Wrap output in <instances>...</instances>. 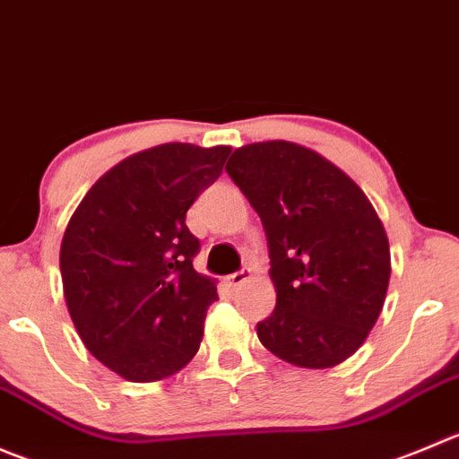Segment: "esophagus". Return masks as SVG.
Returning <instances> with one entry per match:
<instances>
[{
	"label": "esophagus",
	"instance_id": "1",
	"mask_svg": "<svg viewBox=\"0 0 459 459\" xmlns=\"http://www.w3.org/2000/svg\"><path fill=\"white\" fill-rule=\"evenodd\" d=\"M251 278H253V271L251 269H242V271H238V273H230L229 278H226V282H229L233 289H238V287H242V284L247 282V280H251Z\"/></svg>",
	"mask_w": 459,
	"mask_h": 459
}]
</instances>
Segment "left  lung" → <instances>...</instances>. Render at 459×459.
I'll return each mask as SVG.
<instances>
[{
	"label": "left lung",
	"mask_w": 459,
	"mask_h": 459,
	"mask_svg": "<svg viewBox=\"0 0 459 459\" xmlns=\"http://www.w3.org/2000/svg\"><path fill=\"white\" fill-rule=\"evenodd\" d=\"M226 172L269 239L275 309L260 342L282 361L325 370L375 327L390 282V244L375 206L341 168L305 145H242Z\"/></svg>",
	"instance_id": "8db88e82"
}]
</instances>
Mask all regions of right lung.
<instances>
[{"instance_id":"add662e5","label":"right lung","mask_w":459,"mask_h":459,"mask_svg":"<svg viewBox=\"0 0 459 459\" xmlns=\"http://www.w3.org/2000/svg\"><path fill=\"white\" fill-rule=\"evenodd\" d=\"M229 145L163 143L107 170L66 224L60 273L84 348L134 384L172 377L204 338L215 280L195 271L186 212L221 175Z\"/></svg>"}]
</instances>
